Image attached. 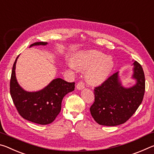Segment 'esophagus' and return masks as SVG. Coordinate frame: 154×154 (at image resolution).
Returning a JSON list of instances; mask_svg holds the SVG:
<instances>
[{
	"instance_id": "1",
	"label": "esophagus",
	"mask_w": 154,
	"mask_h": 154,
	"mask_svg": "<svg viewBox=\"0 0 154 154\" xmlns=\"http://www.w3.org/2000/svg\"><path fill=\"white\" fill-rule=\"evenodd\" d=\"M85 88V83L83 81H79L77 84V88L78 90H82Z\"/></svg>"
}]
</instances>
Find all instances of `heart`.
<instances>
[{
	"label": "heart",
	"mask_w": 154,
	"mask_h": 154,
	"mask_svg": "<svg viewBox=\"0 0 154 154\" xmlns=\"http://www.w3.org/2000/svg\"><path fill=\"white\" fill-rule=\"evenodd\" d=\"M73 64L77 69L87 70L86 79L93 85L103 83L113 68V61L111 57L97 51L83 52L73 60ZM71 67L73 66L71 65Z\"/></svg>",
	"instance_id": "b5f03b06"
}]
</instances>
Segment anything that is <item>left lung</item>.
<instances>
[{
  "label": "left lung",
  "mask_w": 154,
  "mask_h": 154,
  "mask_svg": "<svg viewBox=\"0 0 154 154\" xmlns=\"http://www.w3.org/2000/svg\"><path fill=\"white\" fill-rule=\"evenodd\" d=\"M134 66L133 78L137 81L134 86L122 87L116 72L94 88V102L90 110L98 124L115 126L124 124L141 104L145 90V75L139 62L135 61Z\"/></svg>",
  "instance_id": "8db88e82"
}]
</instances>
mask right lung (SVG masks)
<instances>
[{"mask_svg": "<svg viewBox=\"0 0 154 154\" xmlns=\"http://www.w3.org/2000/svg\"><path fill=\"white\" fill-rule=\"evenodd\" d=\"M47 42H36L30 45H45ZM15 60L10 79V94L15 108L23 118L34 123L46 125L53 122L61 111L64 96L75 89V82H67L57 78L48 86L36 92L24 91L15 77Z\"/></svg>", "mask_w": 154, "mask_h": 154, "instance_id": "right-lung-1", "label": "right lung"}]
</instances>
